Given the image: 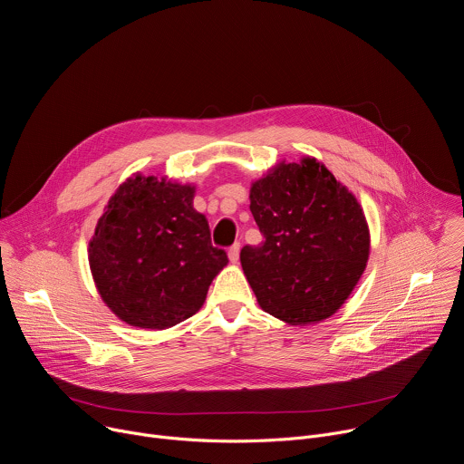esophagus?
<instances>
[{"label": "esophagus", "mask_w": 464, "mask_h": 464, "mask_svg": "<svg viewBox=\"0 0 464 464\" xmlns=\"http://www.w3.org/2000/svg\"><path fill=\"white\" fill-rule=\"evenodd\" d=\"M227 255H229V260H231L233 264H237V262H238V256H240V244H238V242L233 244V246L227 249Z\"/></svg>", "instance_id": "esophagus-1"}]
</instances>
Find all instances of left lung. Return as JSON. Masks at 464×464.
<instances>
[{
    "label": "left lung",
    "mask_w": 464,
    "mask_h": 464,
    "mask_svg": "<svg viewBox=\"0 0 464 464\" xmlns=\"http://www.w3.org/2000/svg\"><path fill=\"white\" fill-rule=\"evenodd\" d=\"M264 237L244 246L242 270L264 312L319 323L351 295L369 258V227L354 194L314 158L279 163L249 190Z\"/></svg>",
    "instance_id": "8db88e82"
}]
</instances>
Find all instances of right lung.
<instances>
[{
	"label": "right lung",
	"instance_id": "add662e5",
	"mask_svg": "<svg viewBox=\"0 0 464 464\" xmlns=\"http://www.w3.org/2000/svg\"><path fill=\"white\" fill-rule=\"evenodd\" d=\"M192 198V185L140 174L110 198L90 242V268L102 301L124 323L161 330L185 321L229 262Z\"/></svg>",
	"mask_w": 464,
	"mask_h": 464
}]
</instances>
